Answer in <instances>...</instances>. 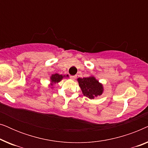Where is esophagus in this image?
I'll return each instance as SVG.
<instances>
[{
    "label": "esophagus",
    "instance_id": "1",
    "mask_svg": "<svg viewBox=\"0 0 148 148\" xmlns=\"http://www.w3.org/2000/svg\"><path fill=\"white\" fill-rule=\"evenodd\" d=\"M70 78L71 79H73V80H75L76 79V76H71Z\"/></svg>",
    "mask_w": 148,
    "mask_h": 148
}]
</instances>
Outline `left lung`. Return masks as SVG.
I'll return each instance as SVG.
<instances>
[{"instance_id":"8db88e82","label":"left lung","mask_w":148,"mask_h":148,"mask_svg":"<svg viewBox=\"0 0 148 148\" xmlns=\"http://www.w3.org/2000/svg\"><path fill=\"white\" fill-rule=\"evenodd\" d=\"M77 81L84 96L94 99L102 94V85L100 84L94 77L78 78Z\"/></svg>"}]
</instances>
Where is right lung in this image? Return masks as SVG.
Segmentation results:
<instances>
[{"mask_svg": "<svg viewBox=\"0 0 148 148\" xmlns=\"http://www.w3.org/2000/svg\"><path fill=\"white\" fill-rule=\"evenodd\" d=\"M68 77V75H66ZM64 76H62V75H59V74H54V75H52V77H51V81L52 82H54V83H58V82H60V81L62 80V79L63 78Z\"/></svg>", "mask_w": 148, "mask_h": 148, "instance_id": "1", "label": "right lung"}]
</instances>
